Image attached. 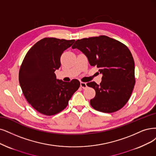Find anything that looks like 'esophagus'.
Wrapping results in <instances>:
<instances>
[{"label": "esophagus", "instance_id": "obj_1", "mask_svg": "<svg viewBox=\"0 0 156 156\" xmlns=\"http://www.w3.org/2000/svg\"><path fill=\"white\" fill-rule=\"evenodd\" d=\"M80 87H81L83 89H86L87 87V83H85V82H80Z\"/></svg>", "mask_w": 156, "mask_h": 156}]
</instances>
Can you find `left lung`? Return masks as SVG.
Listing matches in <instances>:
<instances>
[{
	"label": "left lung",
	"instance_id": "obj_1",
	"mask_svg": "<svg viewBox=\"0 0 156 156\" xmlns=\"http://www.w3.org/2000/svg\"><path fill=\"white\" fill-rule=\"evenodd\" d=\"M73 49L81 51L91 66L103 74L101 82L87 83L96 91L90 104L105 113L119 111L129 101L136 82L135 65L130 50L123 43L105 35L77 40Z\"/></svg>",
	"mask_w": 156,
	"mask_h": 156
}]
</instances>
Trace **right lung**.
Masks as SVG:
<instances>
[{"instance_id": "add662e5", "label": "right lung", "mask_w": 156, "mask_h": 156, "mask_svg": "<svg viewBox=\"0 0 156 156\" xmlns=\"http://www.w3.org/2000/svg\"><path fill=\"white\" fill-rule=\"evenodd\" d=\"M74 40L44 38L28 51L19 71V83L27 102L36 111L52 116L63 111L80 87L76 79L57 80L55 71L61 66L63 52Z\"/></svg>"}]
</instances>
